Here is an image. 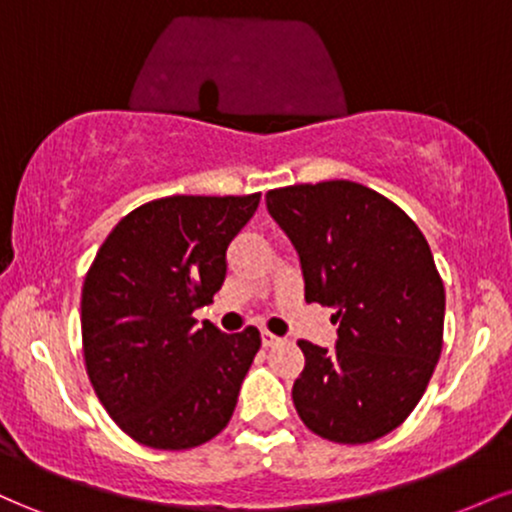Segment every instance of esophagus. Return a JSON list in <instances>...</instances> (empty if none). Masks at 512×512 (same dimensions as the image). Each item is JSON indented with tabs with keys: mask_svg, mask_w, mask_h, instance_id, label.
I'll use <instances>...</instances> for the list:
<instances>
[{
	"mask_svg": "<svg viewBox=\"0 0 512 512\" xmlns=\"http://www.w3.org/2000/svg\"><path fill=\"white\" fill-rule=\"evenodd\" d=\"M281 342H284V339L276 337V334H272V332L262 330V344L267 346V349H269V346H276V344H281Z\"/></svg>",
	"mask_w": 512,
	"mask_h": 512,
	"instance_id": "obj_1",
	"label": "esophagus"
}]
</instances>
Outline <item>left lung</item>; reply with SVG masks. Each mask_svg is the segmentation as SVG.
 <instances>
[{"instance_id":"obj_1","label":"left lung","mask_w":512,"mask_h":512,"mask_svg":"<svg viewBox=\"0 0 512 512\" xmlns=\"http://www.w3.org/2000/svg\"><path fill=\"white\" fill-rule=\"evenodd\" d=\"M267 211L298 252L305 301L337 310L334 349L298 342V416L334 443L383 438L419 404L443 349L445 289L424 233L349 180L272 190Z\"/></svg>"}]
</instances>
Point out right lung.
Here are the masks:
<instances>
[{"label":"right lung","instance_id":"add662e5","mask_svg":"<svg viewBox=\"0 0 512 512\" xmlns=\"http://www.w3.org/2000/svg\"><path fill=\"white\" fill-rule=\"evenodd\" d=\"M260 195L163 197L113 228L81 291L86 373L137 443L187 450L226 428L260 332L223 334L192 313L226 279V250Z\"/></svg>","mask_w":512,"mask_h":512}]
</instances>
